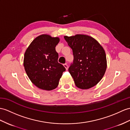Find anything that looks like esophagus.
Returning <instances> with one entry per match:
<instances>
[{
	"instance_id": "esophagus-1",
	"label": "esophagus",
	"mask_w": 130,
	"mask_h": 130,
	"mask_svg": "<svg viewBox=\"0 0 130 130\" xmlns=\"http://www.w3.org/2000/svg\"><path fill=\"white\" fill-rule=\"evenodd\" d=\"M63 66H64V67H65V68H66V70H68V66L67 64H66H66H64V65H63Z\"/></svg>"
}]
</instances>
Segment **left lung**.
<instances>
[{"instance_id": "8db88e82", "label": "left lung", "mask_w": 130, "mask_h": 130, "mask_svg": "<svg viewBox=\"0 0 130 130\" xmlns=\"http://www.w3.org/2000/svg\"><path fill=\"white\" fill-rule=\"evenodd\" d=\"M73 51V62L68 71L78 88L88 89L101 80L105 74L107 61L103 47L93 37L77 34L64 36Z\"/></svg>"}]
</instances>
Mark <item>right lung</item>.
<instances>
[{"label":"right lung","mask_w":130,"mask_h":130,"mask_svg":"<svg viewBox=\"0 0 130 130\" xmlns=\"http://www.w3.org/2000/svg\"><path fill=\"white\" fill-rule=\"evenodd\" d=\"M58 37L43 34L36 37L24 54V66L31 82L42 90H51L57 87L66 68L58 62L55 47Z\"/></svg>","instance_id":"1"}]
</instances>
